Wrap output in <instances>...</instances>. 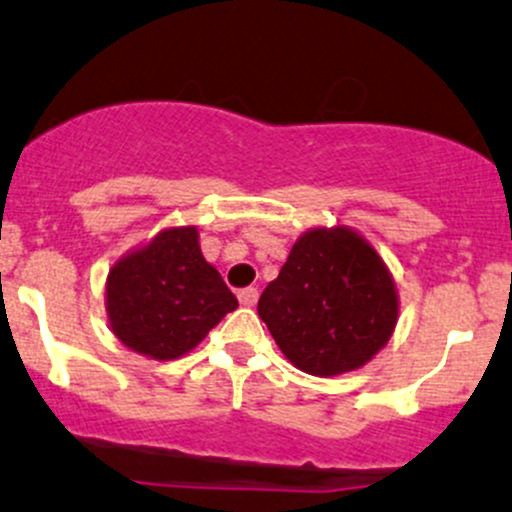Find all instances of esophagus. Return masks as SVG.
Wrapping results in <instances>:
<instances>
[{"mask_svg":"<svg viewBox=\"0 0 512 512\" xmlns=\"http://www.w3.org/2000/svg\"><path fill=\"white\" fill-rule=\"evenodd\" d=\"M256 300H258V290H256V288H244V290H239V302H241V305L254 307Z\"/></svg>","mask_w":512,"mask_h":512,"instance_id":"34e87169","label":"esophagus"}]
</instances>
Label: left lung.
Segmentation results:
<instances>
[{"instance_id":"1","label":"left lung","mask_w":512,"mask_h":512,"mask_svg":"<svg viewBox=\"0 0 512 512\" xmlns=\"http://www.w3.org/2000/svg\"><path fill=\"white\" fill-rule=\"evenodd\" d=\"M258 315L290 364L312 376L354 371L383 349L398 322L386 263L351 229H312L295 241Z\"/></svg>"}]
</instances>
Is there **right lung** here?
<instances>
[{"label": "right lung", "instance_id": "add662e5", "mask_svg": "<svg viewBox=\"0 0 512 512\" xmlns=\"http://www.w3.org/2000/svg\"><path fill=\"white\" fill-rule=\"evenodd\" d=\"M236 307L234 293L202 256L195 227L166 229L107 276L112 332L158 361L188 354Z\"/></svg>", "mask_w": 512, "mask_h": 512}]
</instances>
